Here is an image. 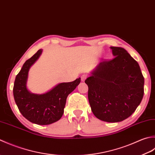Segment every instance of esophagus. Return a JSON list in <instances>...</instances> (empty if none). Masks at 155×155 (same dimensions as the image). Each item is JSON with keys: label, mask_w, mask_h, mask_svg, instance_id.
<instances>
[{"label": "esophagus", "mask_w": 155, "mask_h": 155, "mask_svg": "<svg viewBox=\"0 0 155 155\" xmlns=\"http://www.w3.org/2000/svg\"><path fill=\"white\" fill-rule=\"evenodd\" d=\"M87 75L86 74L81 75V81H84L85 80H86V79L87 78Z\"/></svg>", "instance_id": "34e87169"}]
</instances>
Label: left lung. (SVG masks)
Wrapping results in <instances>:
<instances>
[{
	"label": "left lung",
	"mask_w": 155,
	"mask_h": 155,
	"mask_svg": "<svg viewBox=\"0 0 155 155\" xmlns=\"http://www.w3.org/2000/svg\"><path fill=\"white\" fill-rule=\"evenodd\" d=\"M110 49L114 58L101 61L85 83L94 116L104 122H118L130 116L139 106L144 79L139 65L126 50Z\"/></svg>",
	"instance_id": "left-lung-1"
}]
</instances>
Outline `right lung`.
I'll list each match as a JSON object with an SVG mask.
<instances>
[{
  "label": "right lung",
  "instance_id": "obj_1",
  "mask_svg": "<svg viewBox=\"0 0 155 155\" xmlns=\"http://www.w3.org/2000/svg\"><path fill=\"white\" fill-rule=\"evenodd\" d=\"M42 51L43 49L38 50L23 64L15 78L13 96L18 110L25 118L34 124L48 125L61 118L68 96L80 83L81 78L71 82L58 84L44 94L31 93L27 87L28 74Z\"/></svg>",
  "mask_w": 155,
  "mask_h": 155
}]
</instances>
